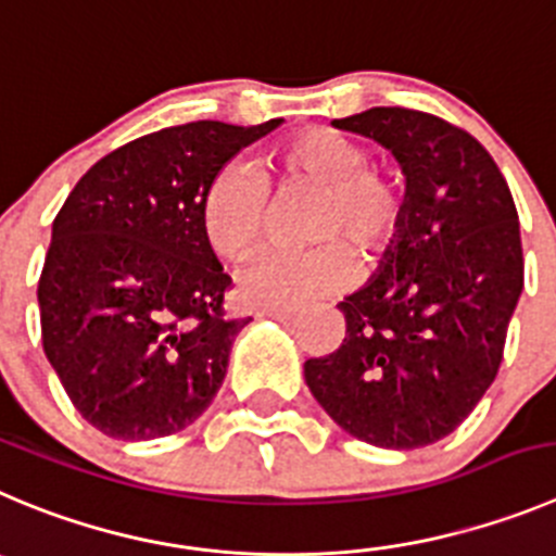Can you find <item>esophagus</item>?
Wrapping results in <instances>:
<instances>
[{
    "label": "esophagus",
    "mask_w": 556,
    "mask_h": 556,
    "mask_svg": "<svg viewBox=\"0 0 556 556\" xmlns=\"http://www.w3.org/2000/svg\"><path fill=\"white\" fill-rule=\"evenodd\" d=\"M302 313L299 307H285V304H266V307H257L261 318H274V320H290Z\"/></svg>",
    "instance_id": "34e87169"
}]
</instances>
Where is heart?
<instances>
[{
    "label": "heart",
    "instance_id": "heart-1",
    "mask_svg": "<svg viewBox=\"0 0 556 556\" xmlns=\"http://www.w3.org/2000/svg\"><path fill=\"white\" fill-rule=\"evenodd\" d=\"M277 167L288 178L324 189L315 236L331 238L309 249H268L241 271L238 285L249 302L304 304L342 290L356 277V257L376 263L401 236L406 219L403 189L392 175L367 167L359 142L334 128H307L279 144ZM268 180L247 161H227L202 191V227L225 257H247L268 219ZM334 237L349 240L334 242Z\"/></svg>",
    "mask_w": 556,
    "mask_h": 556
}]
</instances>
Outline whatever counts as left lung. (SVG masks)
Here are the masks:
<instances>
[{
    "label": "left lung",
    "instance_id": "left-lung-1",
    "mask_svg": "<svg viewBox=\"0 0 556 556\" xmlns=\"http://www.w3.org/2000/svg\"><path fill=\"white\" fill-rule=\"evenodd\" d=\"M381 144L406 178L401 236L337 309L345 340L304 381L345 433L417 450L453 433L494 383L523 290L516 202L464 128L401 106L331 123Z\"/></svg>",
    "mask_w": 556,
    "mask_h": 556
}]
</instances>
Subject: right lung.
<instances>
[{"label":"right lung","mask_w":556,"mask_h":556,"mask_svg":"<svg viewBox=\"0 0 556 556\" xmlns=\"http://www.w3.org/2000/svg\"><path fill=\"white\" fill-rule=\"evenodd\" d=\"M279 126L161 128L103 155L60 207L38 282L43 351L101 433H178L219 392L249 318L222 309L232 279L202 227V191Z\"/></svg>","instance_id":"add662e5"}]
</instances>
